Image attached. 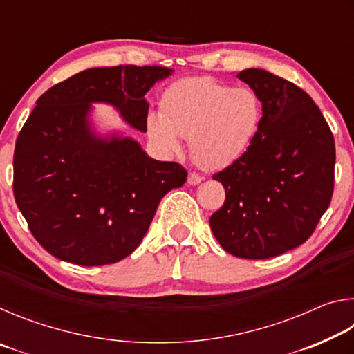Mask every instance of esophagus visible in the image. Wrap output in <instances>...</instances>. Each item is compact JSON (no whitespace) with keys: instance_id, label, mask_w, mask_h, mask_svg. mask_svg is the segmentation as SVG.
Masks as SVG:
<instances>
[{"instance_id":"34e87169","label":"esophagus","mask_w":354,"mask_h":354,"mask_svg":"<svg viewBox=\"0 0 354 354\" xmlns=\"http://www.w3.org/2000/svg\"><path fill=\"white\" fill-rule=\"evenodd\" d=\"M201 181H203V178L198 175V173H195V171H190V173H189L187 183H189L190 185H196V184H200Z\"/></svg>"}]
</instances>
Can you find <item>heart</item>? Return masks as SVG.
<instances>
[{
	"label": "heart",
	"mask_w": 354,
	"mask_h": 354,
	"mask_svg": "<svg viewBox=\"0 0 354 354\" xmlns=\"http://www.w3.org/2000/svg\"><path fill=\"white\" fill-rule=\"evenodd\" d=\"M259 97L209 76L173 82L160 100V113H149L148 134L162 151L179 153L189 139L192 158L203 169H221L243 156L261 123Z\"/></svg>",
	"instance_id": "1"
}]
</instances>
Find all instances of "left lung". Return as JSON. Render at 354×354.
Here are the masks:
<instances>
[{
    "label": "left lung",
    "instance_id": "8db88e82",
    "mask_svg": "<svg viewBox=\"0 0 354 354\" xmlns=\"http://www.w3.org/2000/svg\"><path fill=\"white\" fill-rule=\"evenodd\" d=\"M237 77L259 97L262 118L243 156L212 176L226 200L209 223L230 254L268 259L306 242L331 203L334 137L295 84L261 68Z\"/></svg>",
    "mask_w": 354,
    "mask_h": 354
}]
</instances>
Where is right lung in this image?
I'll return each instance as SVG.
<instances>
[{"label": "right lung", "mask_w": 354, "mask_h": 354, "mask_svg": "<svg viewBox=\"0 0 354 354\" xmlns=\"http://www.w3.org/2000/svg\"><path fill=\"white\" fill-rule=\"evenodd\" d=\"M171 71L88 68L37 100L17 137L14 196L48 253L84 267L124 259L140 245L164 195L185 183L184 167L151 159L131 137H98L88 123L91 104L106 103L145 133V95Z\"/></svg>", "instance_id": "right-lung-1"}]
</instances>
